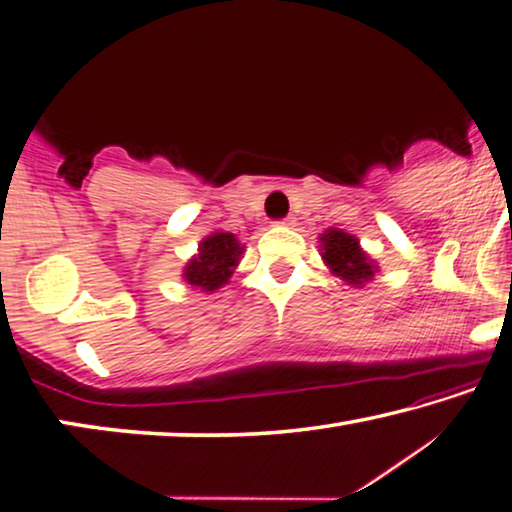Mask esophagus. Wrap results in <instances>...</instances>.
<instances>
[{
  "mask_svg": "<svg viewBox=\"0 0 512 512\" xmlns=\"http://www.w3.org/2000/svg\"><path fill=\"white\" fill-rule=\"evenodd\" d=\"M294 220H292V216H287V218H282V220H278V225H292Z\"/></svg>",
  "mask_w": 512,
  "mask_h": 512,
  "instance_id": "34e87169",
  "label": "esophagus"
}]
</instances>
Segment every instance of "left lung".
Here are the masks:
<instances>
[{"label":"left lung","mask_w":512,"mask_h":512,"mask_svg":"<svg viewBox=\"0 0 512 512\" xmlns=\"http://www.w3.org/2000/svg\"><path fill=\"white\" fill-rule=\"evenodd\" d=\"M322 243V257L333 276L345 280L347 285L361 287L375 278L377 264L372 262L368 253L358 246V239L342 230H326L319 236Z\"/></svg>","instance_id":"obj_1"}]
</instances>
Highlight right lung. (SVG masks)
<instances>
[{
    "mask_svg": "<svg viewBox=\"0 0 512 512\" xmlns=\"http://www.w3.org/2000/svg\"><path fill=\"white\" fill-rule=\"evenodd\" d=\"M243 255V246L230 232H213L200 241L197 255L183 269V280L200 287L202 292H216L230 282L232 273Z\"/></svg>",
    "mask_w": 512,
    "mask_h": 512,
    "instance_id": "obj_1",
    "label": "right lung"
}]
</instances>
